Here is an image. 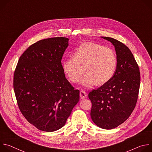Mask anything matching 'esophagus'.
Returning <instances> with one entry per match:
<instances>
[{
  "label": "esophagus",
  "instance_id": "1",
  "mask_svg": "<svg viewBox=\"0 0 152 152\" xmlns=\"http://www.w3.org/2000/svg\"><path fill=\"white\" fill-rule=\"evenodd\" d=\"M80 97L81 99H85L87 97V94H86V93L83 91H80Z\"/></svg>",
  "mask_w": 152,
  "mask_h": 152
}]
</instances>
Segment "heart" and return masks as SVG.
I'll list each match as a JSON object with an SVG mask.
<instances>
[{"instance_id":"obj_1","label":"heart","mask_w":152,"mask_h":152,"mask_svg":"<svg viewBox=\"0 0 152 152\" xmlns=\"http://www.w3.org/2000/svg\"><path fill=\"white\" fill-rule=\"evenodd\" d=\"M73 56L62 61L64 72L74 83L79 81L85 72L86 75L81 83L86 88H91L96 83L104 84L115 73L117 59L110 48L85 42L74 50Z\"/></svg>"}]
</instances>
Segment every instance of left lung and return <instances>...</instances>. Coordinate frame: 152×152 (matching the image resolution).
Here are the masks:
<instances>
[{"label": "left lung", "mask_w": 152, "mask_h": 152, "mask_svg": "<svg viewBox=\"0 0 152 152\" xmlns=\"http://www.w3.org/2000/svg\"><path fill=\"white\" fill-rule=\"evenodd\" d=\"M114 46L117 59L116 70L113 77L88 97L91 102L93 121L104 129H112L124 122L136 106L140 85L138 65L130 49L121 42L102 37Z\"/></svg>", "instance_id": "obj_1"}]
</instances>
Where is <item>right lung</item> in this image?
<instances>
[{"label":"right lung","instance_id":"add662e5","mask_svg":"<svg viewBox=\"0 0 152 152\" xmlns=\"http://www.w3.org/2000/svg\"><path fill=\"white\" fill-rule=\"evenodd\" d=\"M69 39L54 37L39 40L20 57L13 80L19 110L37 129L53 132L63 127L79 100L65 76L61 64Z\"/></svg>","mask_w":152,"mask_h":152}]
</instances>
